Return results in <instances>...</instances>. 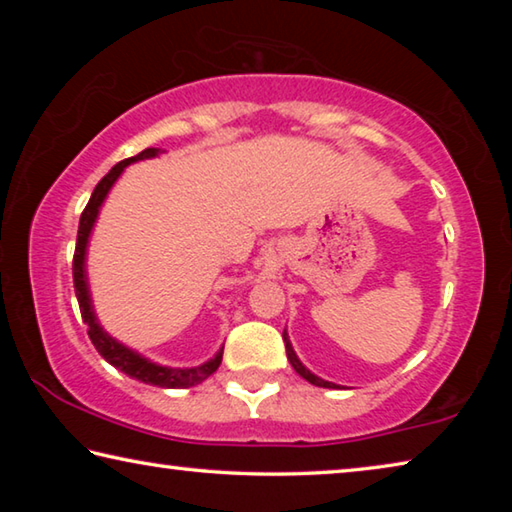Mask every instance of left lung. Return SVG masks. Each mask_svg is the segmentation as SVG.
I'll return each instance as SVG.
<instances>
[{
  "label": "left lung",
  "mask_w": 512,
  "mask_h": 512,
  "mask_svg": "<svg viewBox=\"0 0 512 512\" xmlns=\"http://www.w3.org/2000/svg\"><path fill=\"white\" fill-rule=\"evenodd\" d=\"M282 339H284V345H287V359H289V363H291V366H293V370H296L302 379H307L309 384H314V386H323V388H336V384H332V381H325V379H320V377H316V375H314V372H309L305 366H302L300 359L296 357V352H293V348H291V341H289L287 332L282 334Z\"/></svg>",
  "instance_id": "1"
}]
</instances>
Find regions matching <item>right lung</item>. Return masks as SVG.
Returning <instances> with one entry per match:
<instances>
[{
    "label": "right lung",
    "mask_w": 512,
    "mask_h": 512,
    "mask_svg": "<svg viewBox=\"0 0 512 512\" xmlns=\"http://www.w3.org/2000/svg\"><path fill=\"white\" fill-rule=\"evenodd\" d=\"M160 153V149H144L142 153L133 155V158H126L117 162L106 176L99 180V185L94 187V192L90 196L88 205L81 214L79 221V235H76V248H74V262H72V273H74V291H76V300H79L81 307V316L83 323L88 325V336L94 348L106 359L110 366H115L117 370L124 372V375L133 377L137 381H144V384L151 386H160V388H189L205 381L207 377L216 372V368L221 366L223 359V350L214 354V359L201 363L196 368H167V366H158L149 359H144L140 352H135L126 345H121L119 341L112 339L110 334L103 332V327L99 325L97 316H94V307H92V298H90V289H88V275H85V253H88V241H90V232L94 228V221H97L99 210L106 196L110 192V187L115 185V180L121 176L128 164H133L137 160H146V158H155Z\"/></svg>",
    "instance_id": "1"
}]
</instances>
